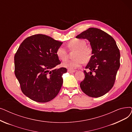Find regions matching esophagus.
<instances>
[{"label": "esophagus", "mask_w": 132, "mask_h": 132, "mask_svg": "<svg viewBox=\"0 0 132 132\" xmlns=\"http://www.w3.org/2000/svg\"><path fill=\"white\" fill-rule=\"evenodd\" d=\"M67 72H69L70 73H73L75 72L76 71H74V70H67Z\"/></svg>", "instance_id": "34e87169"}]
</instances>
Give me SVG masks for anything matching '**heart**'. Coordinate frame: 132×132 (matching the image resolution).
Instances as JSON below:
<instances>
[{
  "label": "heart",
  "instance_id": "obj_1",
  "mask_svg": "<svg viewBox=\"0 0 132 132\" xmlns=\"http://www.w3.org/2000/svg\"><path fill=\"white\" fill-rule=\"evenodd\" d=\"M86 43L84 40L74 39L68 43V47L70 50H76L75 54L76 59L72 60H67L62 63V66L68 68L69 70H74L82 65L85 62L88 61L92 56V50L86 46ZM56 54L58 58L62 61L66 60L68 58L67 50L60 46L56 50Z\"/></svg>",
  "mask_w": 132,
  "mask_h": 132
}]
</instances>
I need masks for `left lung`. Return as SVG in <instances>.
Returning a JSON list of instances; mask_svg holds the SVG:
<instances>
[{
    "label": "left lung",
    "mask_w": 132,
    "mask_h": 132,
    "mask_svg": "<svg viewBox=\"0 0 132 132\" xmlns=\"http://www.w3.org/2000/svg\"><path fill=\"white\" fill-rule=\"evenodd\" d=\"M86 39L92 49V55L84 71L85 79L80 84L83 92L98 98L113 87L120 67V51L116 41L108 34L96 28H89L76 37Z\"/></svg>",
    "instance_id": "8db88e82"
}]
</instances>
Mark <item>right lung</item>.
<instances>
[{
  "mask_svg": "<svg viewBox=\"0 0 132 132\" xmlns=\"http://www.w3.org/2000/svg\"><path fill=\"white\" fill-rule=\"evenodd\" d=\"M62 44L39 34L27 37L19 46L14 55V73L22 92L31 100L47 102L59 93L67 69L53 68L60 64L56 52Z\"/></svg>",
  "mask_w": 132,
  "mask_h": 132,
  "instance_id": "right-lung-1",
  "label": "right lung"
}]
</instances>
